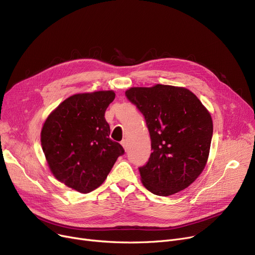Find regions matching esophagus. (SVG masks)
<instances>
[{"label":"esophagus","instance_id":"1","mask_svg":"<svg viewBox=\"0 0 255 255\" xmlns=\"http://www.w3.org/2000/svg\"><path fill=\"white\" fill-rule=\"evenodd\" d=\"M121 144H122V146H123V148H124V150H125V151H127V149H128V145H127V140H126V139L122 140V141H121Z\"/></svg>","mask_w":255,"mask_h":255}]
</instances>
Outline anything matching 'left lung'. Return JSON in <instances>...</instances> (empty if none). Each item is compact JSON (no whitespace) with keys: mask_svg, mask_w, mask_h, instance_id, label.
<instances>
[{"mask_svg":"<svg viewBox=\"0 0 255 255\" xmlns=\"http://www.w3.org/2000/svg\"><path fill=\"white\" fill-rule=\"evenodd\" d=\"M125 94L143 115L150 132L153 152L139 167L141 183L160 196L184 190L208 161L213 135L209 111L183 87H133Z\"/></svg>","mask_w":255,"mask_h":255,"instance_id":"left-lung-1","label":"left lung"}]
</instances>
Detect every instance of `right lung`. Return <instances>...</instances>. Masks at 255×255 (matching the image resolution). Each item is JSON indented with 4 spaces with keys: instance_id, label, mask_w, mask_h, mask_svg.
Wrapping results in <instances>:
<instances>
[{
    "instance_id": "obj_1",
    "label": "right lung",
    "mask_w": 255,
    "mask_h": 255,
    "mask_svg": "<svg viewBox=\"0 0 255 255\" xmlns=\"http://www.w3.org/2000/svg\"><path fill=\"white\" fill-rule=\"evenodd\" d=\"M114 91L79 93L65 99L42 126L41 145L48 167L58 181L89 193L105 181L123 146L110 138L105 111Z\"/></svg>"
}]
</instances>
